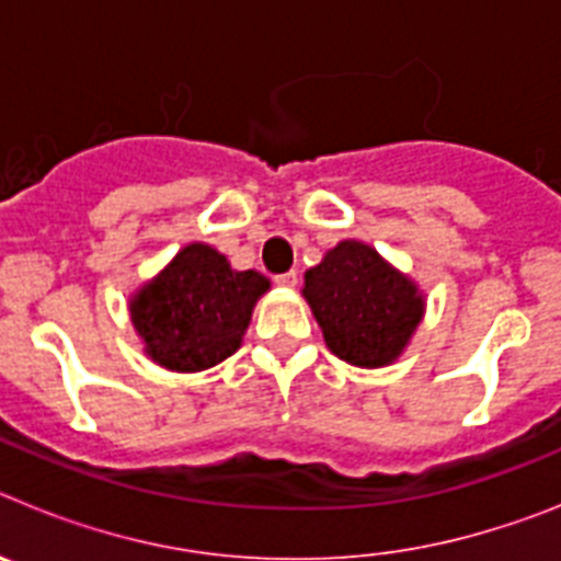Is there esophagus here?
I'll return each instance as SVG.
<instances>
[{"label": "esophagus", "mask_w": 561, "mask_h": 561, "mask_svg": "<svg viewBox=\"0 0 561 561\" xmlns=\"http://www.w3.org/2000/svg\"><path fill=\"white\" fill-rule=\"evenodd\" d=\"M275 284L277 286H286V289H295V286H297V272L295 270L280 272V275H275Z\"/></svg>", "instance_id": "1"}]
</instances>
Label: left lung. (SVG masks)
I'll use <instances>...</instances> for the list:
<instances>
[{"label":"left lung","mask_w":561,"mask_h":561,"mask_svg":"<svg viewBox=\"0 0 561 561\" xmlns=\"http://www.w3.org/2000/svg\"><path fill=\"white\" fill-rule=\"evenodd\" d=\"M304 280L325 345L356 368H385L399 359L424 317L419 286L354 238L325 252Z\"/></svg>","instance_id":"obj_1"}]
</instances>
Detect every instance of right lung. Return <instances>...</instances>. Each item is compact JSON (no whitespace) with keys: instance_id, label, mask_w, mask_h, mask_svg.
Listing matches in <instances>:
<instances>
[{"instance_id":"obj_1","label":"right lung","mask_w":561,"mask_h":561,"mask_svg":"<svg viewBox=\"0 0 561 561\" xmlns=\"http://www.w3.org/2000/svg\"><path fill=\"white\" fill-rule=\"evenodd\" d=\"M266 289L270 280L261 272H236L219 250L193 241L131 295L128 311L157 365L196 374L241 348L252 309Z\"/></svg>"}]
</instances>
